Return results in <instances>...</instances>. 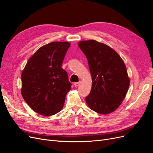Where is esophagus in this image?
Listing matches in <instances>:
<instances>
[{"mask_svg": "<svg viewBox=\"0 0 153 153\" xmlns=\"http://www.w3.org/2000/svg\"><path fill=\"white\" fill-rule=\"evenodd\" d=\"M81 82H75V84H74V85H75V87H78V85H79L80 84Z\"/></svg>", "mask_w": 153, "mask_h": 153, "instance_id": "34e87169", "label": "esophagus"}]
</instances>
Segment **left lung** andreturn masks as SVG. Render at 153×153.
I'll list each match as a JSON object with an SVG mask.
<instances>
[{
	"instance_id": "left-lung-1",
	"label": "left lung",
	"mask_w": 153,
	"mask_h": 153,
	"mask_svg": "<svg viewBox=\"0 0 153 153\" xmlns=\"http://www.w3.org/2000/svg\"><path fill=\"white\" fill-rule=\"evenodd\" d=\"M78 46L87 59L92 76L87 104L100 114L114 112L121 104L129 86L124 62L114 50L98 41H82Z\"/></svg>"
}]
</instances>
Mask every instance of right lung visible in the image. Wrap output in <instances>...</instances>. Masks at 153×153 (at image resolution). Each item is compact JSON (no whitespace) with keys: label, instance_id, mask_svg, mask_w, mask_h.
Here are the masks:
<instances>
[{"label":"right lung","instance_id":"obj_1","mask_svg":"<svg viewBox=\"0 0 153 153\" xmlns=\"http://www.w3.org/2000/svg\"><path fill=\"white\" fill-rule=\"evenodd\" d=\"M69 42H52L39 48L22 73L21 93L38 114L50 116L59 112L71 89L67 72L62 68Z\"/></svg>","mask_w":153,"mask_h":153}]
</instances>
